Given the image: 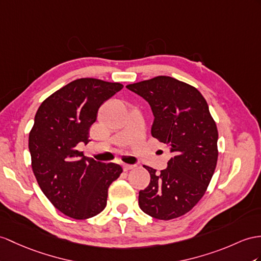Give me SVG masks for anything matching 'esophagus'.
Wrapping results in <instances>:
<instances>
[{
    "instance_id": "obj_1",
    "label": "esophagus",
    "mask_w": 261,
    "mask_h": 261,
    "mask_svg": "<svg viewBox=\"0 0 261 261\" xmlns=\"http://www.w3.org/2000/svg\"><path fill=\"white\" fill-rule=\"evenodd\" d=\"M122 166H123V169H124V171H127V170H130V169H133V168H134L135 166H134V165H129V164H123L122 165Z\"/></svg>"
}]
</instances>
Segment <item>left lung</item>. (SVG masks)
I'll list each match as a JSON object with an SVG mask.
<instances>
[{
    "label": "left lung",
    "mask_w": 261,
    "mask_h": 261,
    "mask_svg": "<svg viewBox=\"0 0 261 261\" xmlns=\"http://www.w3.org/2000/svg\"><path fill=\"white\" fill-rule=\"evenodd\" d=\"M149 103L151 135L173 157L166 169L145 166L149 185L138 205L150 217L170 220L187 214L205 195L218 160V130L206 99L196 87L170 76H156L126 86Z\"/></svg>",
    "instance_id": "1"
}]
</instances>
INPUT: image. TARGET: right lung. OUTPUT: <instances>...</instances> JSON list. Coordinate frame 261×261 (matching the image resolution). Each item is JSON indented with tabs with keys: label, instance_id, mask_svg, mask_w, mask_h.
Listing matches in <instances>:
<instances>
[{
	"label": "right lung",
	"instance_id": "obj_1",
	"mask_svg": "<svg viewBox=\"0 0 261 261\" xmlns=\"http://www.w3.org/2000/svg\"><path fill=\"white\" fill-rule=\"evenodd\" d=\"M123 88L120 83L79 79L43 101L29 136L32 169L42 192L61 213L87 219L106 207L119 165L103 164L76 149L88 142L91 126L105 100Z\"/></svg>",
	"mask_w": 261,
	"mask_h": 261
}]
</instances>
